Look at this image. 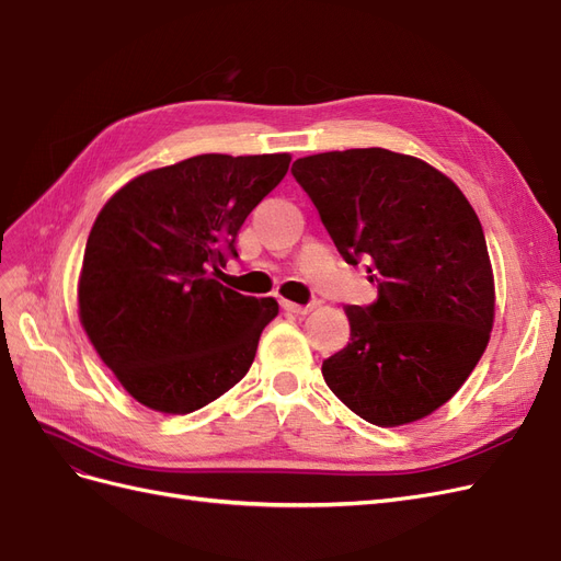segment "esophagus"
I'll use <instances>...</instances> for the list:
<instances>
[{
	"label": "esophagus",
	"mask_w": 561,
	"mask_h": 561,
	"mask_svg": "<svg viewBox=\"0 0 561 561\" xmlns=\"http://www.w3.org/2000/svg\"><path fill=\"white\" fill-rule=\"evenodd\" d=\"M280 307L287 311V313H297V316H307L313 311V304H295V301H287L283 299Z\"/></svg>",
	"instance_id": "obj_1"
}]
</instances>
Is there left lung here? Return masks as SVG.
I'll return each mask as SVG.
<instances>
[{
	"label": "left lung",
	"mask_w": 561,
	"mask_h": 561,
	"mask_svg": "<svg viewBox=\"0 0 561 561\" xmlns=\"http://www.w3.org/2000/svg\"><path fill=\"white\" fill-rule=\"evenodd\" d=\"M348 264L369 260L379 297L346 307L351 342L322 377L351 412L393 428L443 407L480 363L494 274L463 192L433 165L381 147L293 163Z\"/></svg>",
	"instance_id": "obj_1"
}]
</instances>
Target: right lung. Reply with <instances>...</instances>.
Returning <instances> with one entry per match:
<instances>
[{"mask_svg":"<svg viewBox=\"0 0 561 561\" xmlns=\"http://www.w3.org/2000/svg\"><path fill=\"white\" fill-rule=\"evenodd\" d=\"M290 154H201L122 186L89 233L79 320L103 363L140 404L190 414L239 383L278 316L217 280L252 208Z\"/></svg>","mask_w":561,"mask_h":561,"instance_id":"add662e5","label":"right lung"}]
</instances>
